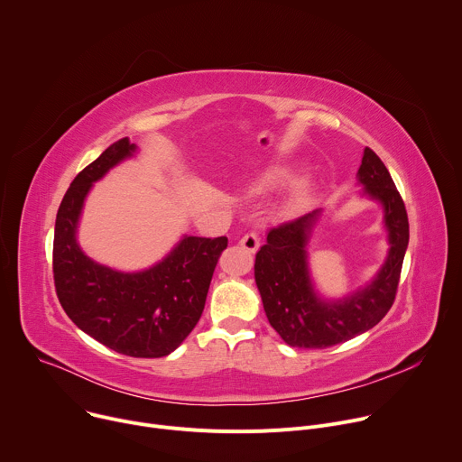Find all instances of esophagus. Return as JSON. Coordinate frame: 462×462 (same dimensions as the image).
Wrapping results in <instances>:
<instances>
[{
  "label": "esophagus",
  "instance_id": "esophagus-1",
  "mask_svg": "<svg viewBox=\"0 0 462 462\" xmlns=\"http://www.w3.org/2000/svg\"><path fill=\"white\" fill-rule=\"evenodd\" d=\"M239 245L246 250V252H255L259 248V234L257 232H248L241 237Z\"/></svg>",
  "mask_w": 462,
  "mask_h": 462
}]
</instances>
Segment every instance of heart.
<instances>
[{
  "mask_svg": "<svg viewBox=\"0 0 462 462\" xmlns=\"http://www.w3.org/2000/svg\"><path fill=\"white\" fill-rule=\"evenodd\" d=\"M287 179V171L283 168H273L265 173H261L254 182V189H269L273 186L282 184Z\"/></svg>",
  "mask_w": 462,
  "mask_h": 462,
  "instance_id": "1",
  "label": "heart"
}]
</instances>
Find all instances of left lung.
<instances>
[{
  "label": "left lung",
  "mask_w": 462,
  "mask_h": 462,
  "mask_svg": "<svg viewBox=\"0 0 462 462\" xmlns=\"http://www.w3.org/2000/svg\"><path fill=\"white\" fill-rule=\"evenodd\" d=\"M358 180L364 195L383 208L389 252L369 285L337 301L319 298L312 287L307 243L321 208L273 228L255 254L254 276L263 307L285 344L301 349H325L373 328L397 296L410 241V223L402 197L387 168L371 150H364Z\"/></svg>",
  "instance_id": "obj_1"
}]
</instances>
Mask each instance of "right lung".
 Listing matches in <instances>:
<instances>
[{
    "label": "right lung",
    "instance_id": "right-lung-1",
    "mask_svg": "<svg viewBox=\"0 0 462 462\" xmlns=\"http://www.w3.org/2000/svg\"><path fill=\"white\" fill-rule=\"evenodd\" d=\"M135 152L127 137L113 143L65 191L54 225L52 274L65 314L86 335L125 356L161 358L199 321L228 239L184 236L162 261L141 273H118L88 257L77 243L86 195Z\"/></svg>",
    "mask_w": 462,
    "mask_h": 462
}]
</instances>
